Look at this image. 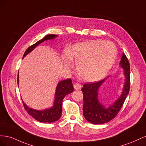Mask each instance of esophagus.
Returning a JSON list of instances; mask_svg holds the SVG:
<instances>
[{"label":"esophagus","mask_w":146,"mask_h":146,"mask_svg":"<svg viewBox=\"0 0 146 146\" xmlns=\"http://www.w3.org/2000/svg\"><path fill=\"white\" fill-rule=\"evenodd\" d=\"M81 87H82V86H81V85H80V84L77 83H75L74 85V89H75V90H80Z\"/></svg>","instance_id":"34e87169"}]
</instances>
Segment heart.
Listing matches in <instances>:
<instances>
[{
    "label": "heart",
    "instance_id": "b5f03b06",
    "mask_svg": "<svg viewBox=\"0 0 146 146\" xmlns=\"http://www.w3.org/2000/svg\"><path fill=\"white\" fill-rule=\"evenodd\" d=\"M116 56V48L113 44L96 40L75 44L70 53L64 52L62 60L68 68L70 66L71 60L74 61L79 77L87 82H96L107 75Z\"/></svg>",
    "mask_w": 146,
    "mask_h": 146
}]
</instances>
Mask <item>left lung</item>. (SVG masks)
<instances>
[{
	"instance_id": "obj_1",
	"label": "left lung",
	"mask_w": 146,
	"mask_h": 146,
	"mask_svg": "<svg viewBox=\"0 0 146 146\" xmlns=\"http://www.w3.org/2000/svg\"><path fill=\"white\" fill-rule=\"evenodd\" d=\"M119 66L123 70L125 78L121 96L108 107L102 104L99 100V90L109 77L94 83L85 84L82 88L83 94V113L86 120L94 124H103L115 117L120 111L130 90V64L124 53L122 54Z\"/></svg>"
}]
</instances>
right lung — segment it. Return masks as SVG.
<instances>
[{
    "mask_svg": "<svg viewBox=\"0 0 146 146\" xmlns=\"http://www.w3.org/2000/svg\"><path fill=\"white\" fill-rule=\"evenodd\" d=\"M58 36L55 35H48L44 37L41 40L38 41L32 46H30L25 52L23 58L28 55L29 53L32 52L35 48H36L38 45L42 42L47 40H52L55 39ZM17 85H19V73L17 76ZM74 91V87L71 79L62 80L57 84L56 87L55 94L54 100V104L52 107L48 108H46L43 110H38L33 109L29 107L26 105L24 102L23 101L24 108L29 113V114L33 117L36 121L41 122H54L58 121L61 116L62 112V102L64 97L70 93H71Z\"/></svg>",
    "mask_w": 146,
    "mask_h": 146,
    "instance_id": "1",
    "label": "right lung"
}]
</instances>
